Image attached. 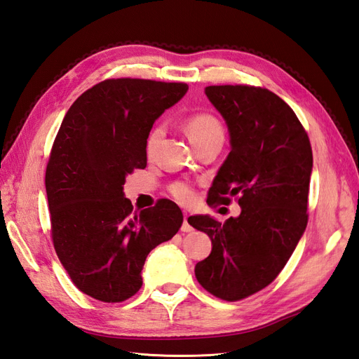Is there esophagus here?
<instances>
[{
  "label": "esophagus",
  "mask_w": 359,
  "mask_h": 359,
  "mask_svg": "<svg viewBox=\"0 0 359 359\" xmlns=\"http://www.w3.org/2000/svg\"><path fill=\"white\" fill-rule=\"evenodd\" d=\"M191 231H193V227H191V224L189 223V214L186 212V214H184V222H182V226H181V232L189 233V232H191Z\"/></svg>",
  "instance_id": "34e87169"
}]
</instances>
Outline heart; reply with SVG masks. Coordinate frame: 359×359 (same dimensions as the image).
Returning a JSON list of instances; mask_svg holds the SVG:
<instances>
[{
  "mask_svg": "<svg viewBox=\"0 0 359 359\" xmlns=\"http://www.w3.org/2000/svg\"><path fill=\"white\" fill-rule=\"evenodd\" d=\"M186 132L191 140V144L196 147L215 137H224V130L222 123L211 114H194L186 119ZM165 135V126L157 124L149 130L145 139V153L151 156L156 151L158 142ZM169 191L173 199L182 205H189L194 201V189L189 182L177 181L169 186Z\"/></svg>",
  "mask_w": 359,
  "mask_h": 359,
  "instance_id": "heart-1",
  "label": "heart"
}]
</instances>
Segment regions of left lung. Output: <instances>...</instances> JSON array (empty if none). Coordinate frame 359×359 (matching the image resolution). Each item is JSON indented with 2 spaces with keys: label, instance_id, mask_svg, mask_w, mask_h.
Here are the masks:
<instances>
[{
  "label": "left lung",
  "instance_id": "8db88e82",
  "mask_svg": "<svg viewBox=\"0 0 359 359\" xmlns=\"http://www.w3.org/2000/svg\"><path fill=\"white\" fill-rule=\"evenodd\" d=\"M205 94L224 118L232 145L206 202L229 205L235 198L241 214L223 224L189 217L212 243L194 274L211 295L232 302L273 283L306 231L313 153L298 116L273 91L212 85Z\"/></svg>",
  "mask_w": 359,
  "mask_h": 359
}]
</instances>
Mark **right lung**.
I'll list each match as a JSON object with an SVG mask.
<instances>
[{
	"instance_id": "right-lung-1",
	"label": "right lung",
	"mask_w": 359,
	"mask_h": 359,
	"mask_svg": "<svg viewBox=\"0 0 359 359\" xmlns=\"http://www.w3.org/2000/svg\"><path fill=\"white\" fill-rule=\"evenodd\" d=\"M184 82L106 79L64 116L46 166L50 235L74 286L103 302L142 287L145 259L182 224L177 203L133 211L126 177L147 168L145 139L156 119L187 93Z\"/></svg>"
}]
</instances>
